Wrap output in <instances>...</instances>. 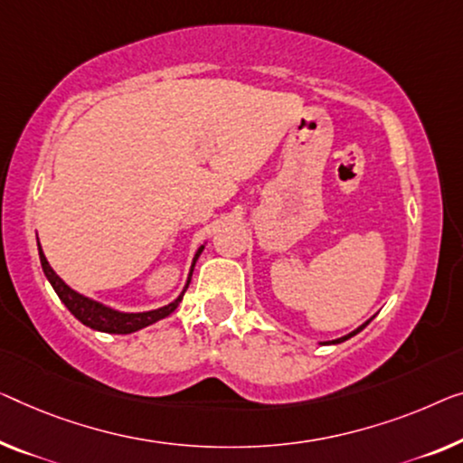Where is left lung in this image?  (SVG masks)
Wrapping results in <instances>:
<instances>
[{
  "label": "left lung",
  "instance_id": "8db88e82",
  "mask_svg": "<svg viewBox=\"0 0 463 463\" xmlns=\"http://www.w3.org/2000/svg\"><path fill=\"white\" fill-rule=\"evenodd\" d=\"M372 320V318H370ZM370 320L368 322H365V324H362V326L360 328H357V330H354V333H349L347 336H341V339H336V341H333V343H343V341H347V339H351V336H354V335H357V333H360V330H364L365 326H368V324H370Z\"/></svg>",
  "mask_w": 463,
  "mask_h": 463
}]
</instances>
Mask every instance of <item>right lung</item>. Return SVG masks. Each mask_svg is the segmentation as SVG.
I'll return each instance as SVG.
<instances>
[{
  "instance_id": "right-lung-1",
  "label": "right lung",
  "mask_w": 463,
  "mask_h": 463,
  "mask_svg": "<svg viewBox=\"0 0 463 463\" xmlns=\"http://www.w3.org/2000/svg\"><path fill=\"white\" fill-rule=\"evenodd\" d=\"M202 251H203V245L199 247L195 258H193L191 274H193V268H195V261H197L199 255H202ZM39 258H41V266H43V272L47 276V280L52 282L53 291L58 293V298L61 301H64V306L71 309V314L74 316V318H79L89 328L101 330V333L128 335V333H135V330L145 328V326H149V324L165 318V316H170L172 312H175V309L178 307V303L183 301V295H184V291H187V287L191 282V274H189V280H187V285H184L183 293L178 295L175 301L168 303V306H164L160 309H151V312L124 314V312H116V309H112V307L101 306V303L89 299V298H85V295H80L77 291H72V288L68 287L66 282L52 270L50 261L45 260V255H43V251H41V247H39Z\"/></svg>"
}]
</instances>
